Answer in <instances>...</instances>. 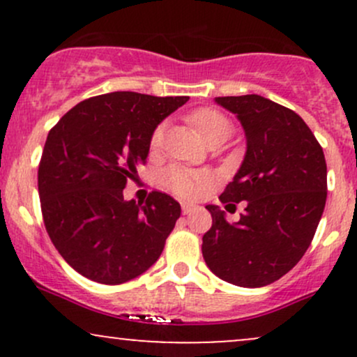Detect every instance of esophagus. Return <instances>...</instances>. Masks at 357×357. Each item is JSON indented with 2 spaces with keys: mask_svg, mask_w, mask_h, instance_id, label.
I'll use <instances>...</instances> for the list:
<instances>
[{
  "mask_svg": "<svg viewBox=\"0 0 357 357\" xmlns=\"http://www.w3.org/2000/svg\"><path fill=\"white\" fill-rule=\"evenodd\" d=\"M195 204H191V203H183L181 204V211H183V215H190L191 211H195Z\"/></svg>",
  "mask_w": 357,
  "mask_h": 357,
  "instance_id": "obj_1",
  "label": "esophagus"
}]
</instances>
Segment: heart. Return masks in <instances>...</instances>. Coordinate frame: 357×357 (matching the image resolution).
Instances as JSON below:
<instances>
[{
  "mask_svg": "<svg viewBox=\"0 0 357 357\" xmlns=\"http://www.w3.org/2000/svg\"><path fill=\"white\" fill-rule=\"evenodd\" d=\"M190 121L208 144L220 141V139L227 141L233 132V124L230 119L225 117L223 114L215 109L196 110L190 116ZM165 132V122L153 130V134H151V147L153 149H158L162 144ZM162 183H165L167 190H171L174 195L181 196V198H198L211 186L213 179L210 174L202 173V171H191L183 166H171L162 173Z\"/></svg>",
  "mask_w": 357,
  "mask_h": 357,
  "instance_id": "heart-1",
  "label": "heart"
}]
</instances>
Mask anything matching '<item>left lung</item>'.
<instances>
[{
    "label": "left lung",
    "mask_w": 357,
    "mask_h": 357,
    "mask_svg": "<svg viewBox=\"0 0 357 357\" xmlns=\"http://www.w3.org/2000/svg\"><path fill=\"white\" fill-rule=\"evenodd\" d=\"M215 102L236 114L247 137L243 162L220 202L247 208L228 223L220 206L208 204L213 225L203 258L221 280L255 289L284 277L309 248L326 206V158L294 110L255 93Z\"/></svg>",
    "instance_id": "8db88e82"
}]
</instances>
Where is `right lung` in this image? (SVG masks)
I'll list each match as a JSON object with an SVG mask.
<instances>
[{
  "label": "right lung",
  "mask_w": 357,
  "mask_h": 357,
  "mask_svg": "<svg viewBox=\"0 0 357 357\" xmlns=\"http://www.w3.org/2000/svg\"><path fill=\"white\" fill-rule=\"evenodd\" d=\"M190 100L112 92L72 107L48 132L38 167L45 228L73 270L105 285L124 284L155 264L181 206L161 191L146 203L122 190L149 154L151 134Z\"/></svg>",
  "instance_id": "1"
}]
</instances>
